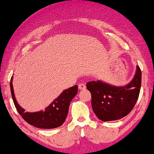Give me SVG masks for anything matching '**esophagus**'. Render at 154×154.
I'll return each instance as SVG.
<instances>
[{
    "instance_id": "1",
    "label": "esophagus",
    "mask_w": 154,
    "mask_h": 154,
    "mask_svg": "<svg viewBox=\"0 0 154 154\" xmlns=\"http://www.w3.org/2000/svg\"><path fill=\"white\" fill-rule=\"evenodd\" d=\"M86 86L85 83H80V84H79V88L80 90H84V89H86Z\"/></svg>"
}]
</instances>
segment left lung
<instances>
[{"instance_id":"left-lung-1","label":"left lung","mask_w":154,"mask_h":154,"mask_svg":"<svg viewBox=\"0 0 154 154\" xmlns=\"http://www.w3.org/2000/svg\"><path fill=\"white\" fill-rule=\"evenodd\" d=\"M141 71L137 66L132 81L125 86H114L101 81H89L86 88L91 94L93 111L103 121L119 120L132 111L139 96Z\"/></svg>"}]
</instances>
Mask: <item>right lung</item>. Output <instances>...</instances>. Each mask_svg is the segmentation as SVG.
<instances>
[{
    "mask_svg": "<svg viewBox=\"0 0 154 154\" xmlns=\"http://www.w3.org/2000/svg\"><path fill=\"white\" fill-rule=\"evenodd\" d=\"M13 77L11 78L10 86L11 95L14 105L19 114L26 122L39 128H54L61 126L67 117L68 108L71 100L78 93V86L71 87L63 91L56 99L45 109L44 111L38 112H25L20 107L15 97L13 88Z\"/></svg>",
    "mask_w": 154,
    "mask_h": 154,
    "instance_id": "add662e5",
    "label": "right lung"
}]
</instances>
